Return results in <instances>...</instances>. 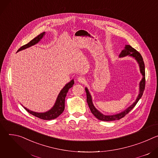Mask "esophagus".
<instances>
[{
  "instance_id": "1",
  "label": "esophagus",
  "mask_w": 158,
  "mask_h": 158,
  "mask_svg": "<svg viewBox=\"0 0 158 158\" xmlns=\"http://www.w3.org/2000/svg\"><path fill=\"white\" fill-rule=\"evenodd\" d=\"M77 81L79 82L82 83V84H84L85 82V79L84 77H83L82 76H80L77 78Z\"/></svg>"
}]
</instances>
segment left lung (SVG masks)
Returning a JSON list of instances; mask_svg holds the SVG:
<instances>
[{
  "mask_svg": "<svg viewBox=\"0 0 158 158\" xmlns=\"http://www.w3.org/2000/svg\"><path fill=\"white\" fill-rule=\"evenodd\" d=\"M128 55L134 57L136 59V60L138 61V62L139 63V65L141 73L143 75V79L139 84V94L136 101H135L131 106H129L127 109H126L123 112H121V113H119V114H117L112 115V116H105V115H103L102 113H101V112L99 110H98L96 109V107L94 106L93 102H92L91 96L89 94L88 89L85 87V90L86 95H87V102L88 104L90 110H91L93 114L99 120L103 121H114V120H119V119L123 118L126 114H127L134 107V106L136 105V104L138 103V102L139 101V100L141 99V98L142 97V96L143 94L144 89H145V84H146L145 65H144V63L143 61V59L141 54L138 51H137L136 49L132 48L131 46H129V45H126L125 47V49L124 50H123L122 52L120 53L119 57H124V56H126Z\"/></svg>",
  "mask_w": 158,
  "mask_h": 158,
  "instance_id": "1",
  "label": "left lung"
}]
</instances>
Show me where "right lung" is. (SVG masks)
<instances>
[{"instance_id": "right-lung-1", "label": "right lung", "mask_w": 158, "mask_h": 158, "mask_svg": "<svg viewBox=\"0 0 158 158\" xmlns=\"http://www.w3.org/2000/svg\"><path fill=\"white\" fill-rule=\"evenodd\" d=\"M44 34H45V32H42V33L40 34L39 35H37L34 39H33L32 40H31L28 44L24 45L23 46L20 48L19 49V50L17 51V52H19L21 50L25 49L26 48H28L33 46V45L37 44L43 37ZM74 84V80H72L71 82L67 83L64 87V88L61 90L59 94L58 95V97L57 98V100H56V102L54 106L49 111L46 112H43V113H39V112L31 111L26 107H24V109L32 115H33L37 118H39L41 119L51 120V119L57 118L59 116H60L64 110L65 98L67 95V92H68V91H69V89L73 87Z\"/></svg>"}]
</instances>
